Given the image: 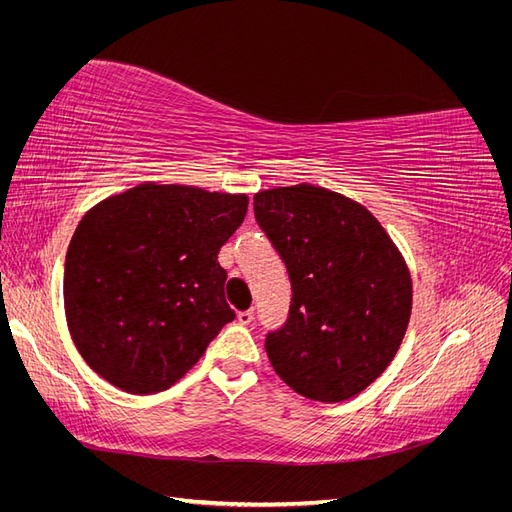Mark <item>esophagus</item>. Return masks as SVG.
<instances>
[{
    "instance_id": "esophagus-1",
    "label": "esophagus",
    "mask_w": 512,
    "mask_h": 512,
    "mask_svg": "<svg viewBox=\"0 0 512 512\" xmlns=\"http://www.w3.org/2000/svg\"><path fill=\"white\" fill-rule=\"evenodd\" d=\"M237 318H239V322L243 324V327H247V324L254 322V312H252V309H247V312H241Z\"/></svg>"
}]
</instances>
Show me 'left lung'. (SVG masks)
I'll return each instance as SVG.
<instances>
[{"label": "left lung", "mask_w": 512, "mask_h": 512, "mask_svg": "<svg viewBox=\"0 0 512 512\" xmlns=\"http://www.w3.org/2000/svg\"><path fill=\"white\" fill-rule=\"evenodd\" d=\"M254 215L292 286L288 320L265 342L275 374L314 401L359 395L395 359L408 329L404 256L363 205L318 185L258 192Z\"/></svg>", "instance_id": "left-lung-1"}]
</instances>
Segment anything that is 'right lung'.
<instances>
[{"label": "right lung", "mask_w": 512, "mask_h": 512, "mask_svg": "<svg viewBox=\"0 0 512 512\" xmlns=\"http://www.w3.org/2000/svg\"><path fill=\"white\" fill-rule=\"evenodd\" d=\"M245 194L143 183L102 200L76 226L64 271L66 320L85 363L132 395L181 380L224 324L220 247Z\"/></svg>", "instance_id": "obj_1"}]
</instances>
